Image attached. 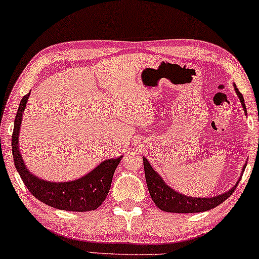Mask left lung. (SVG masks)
<instances>
[{"instance_id":"1","label":"left lung","mask_w":259,"mask_h":259,"mask_svg":"<svg viewBox=\"0 0 259 259\" xmlns=\"http://www.w3.org/2000/svg\"><path fill=\"white\" fill-rule=\"evenodd\" d=\"M235 91L237 95H238L240 104L243 106L244 112L246 113L245 102H244V98L238 88L235 86ZM144 160V169H145V177H146V184L150 191L152 200L154 201V204L160 208L162 211L166 212H173V213H197V212H204L208 211L211 208L218 206L219 204H222L223 201L228 199V198L233 193V191L237 187V184L232 187L231 190H229L228 192L219 194V196L212 197V198H194L189 197L185 194L177 192L166 185V183L162 180L160 176L155 172V169L152 167L150 162L147 161L146 158H143ZM246 164L244 165L243 171L245 169ZM242 171V172H243Z\"/></svg>"}]
</instances>
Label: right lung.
I'll return each instance as SVG.
<instances>
[{
  "label": "right lung",
  "instance_id": "1",
  "mask_svg": "<svg viewBox=\"0 0 259 259\" xmlns=\"http://www.w3.org/2000/svg\"><path fill=\"white\" fill-rule=\"evenodd\" d=\"M29 95L30 92L24 95L20 102L12 136L14 162L24 185L36 199L41 200L48 206L73 212L97 210L107 197L108 191L111 189L113 175L122 157L107 159L94 169H92L88 175L73 182L53 183L37 178L30 171H28L19 150V136L21 123H22V115Z\"/></svg>",
  "mask_w": 259,
  "mask_h": 259
}]
</instances>
